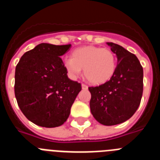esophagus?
I'll return each mask as SVG.
<instances>
[{"label": "esophagus", "instance_id": "34e87169", "mask_svg": "<svg viewBox=\"0 0 160 160\" xmlns=\"http://www.w3.org/2000/svg\"><path fill=\"white\" fill-rule=\"evenodd\" d=\"M82 88L83 90H87V89L88 88V87H87L86 84H83L82 83Z\"/></svg>", "mask_w": 160, "mask_h": 160}]
</instances>
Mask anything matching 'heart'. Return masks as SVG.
Listing matches in <instances>:
<instances>
[{
  "instance_id": "1",
  "label": "heart",
  "mask_w": 160,
  "mask_h": 160,
  "mask_svg": "<svg viewBox=\"0 0 160 160\" xmlns=\"http://www.w3.org/2000/svg\"><path fill=\"white\" fill-rule=\"evenodd\" d=\"M64 66L72 78H77L83 69L90 83L99 85L108 82L117 69V58L110 49L98 46H83L74 49L71 58L64 60Z\"/></svg>"
}]
</instances>
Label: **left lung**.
Masks as SVG:
<instances>
[{"label":"left lung","mask_w":160,"mask_h":160,"mask_svg":"<svg viewBox=\"0 0 160 160\" xmlns=\"http://www.w3.org/2000/svg\"><path fill=\"white\" fill-rule=\"evenodd\" d=\"M118 58L116 71L108 82L89 87L91 114L99 123L113 126L129 119L140 104L143 70L138 59L122 46L107 42Z\"/></svg>","instance_id":"left-lung-1"}]
</instances>
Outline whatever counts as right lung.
I'll return each mask as SVG.
<instances>
[{"mask_svg":"<svg viewBox=\"0 0 160 160\" xmlns=\"http://www.w3.org/2000/svg\"><path fill=\"white\" fill-rule=\"evenodd\" d=\"M70 47V44H39L24 53L17 65L15 97L24 115L36 125H62L81 91V84L68 78L60 58Z\"/></svg>","mask_w":160,"mask_h":160,"instance_id":"add662e5","label":"right lung"}]
</instances>
